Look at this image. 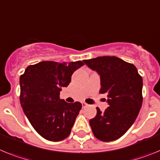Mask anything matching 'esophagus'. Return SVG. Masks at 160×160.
<instances>
[{"mask_svg": "<svg viewBox=\"0 0 160 160\" xmlns=\"http://www.w3.org/2000/svg\"><path fill=\"white\" fill-rule=\"evenodd\" d=\"M88 103H86L85 102H82V106H83V108H85V107H87L88 106Z\"/></svg>", "mask_w": 160, "mask_h": 160, "instance_id": "34e87169", "label": "esophagus"}]
</instances>
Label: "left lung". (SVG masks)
Instances as JSON below:
<instances>
[{
	"mask_svg": "<svg viewBox=\"0 0 160 160\" xmlns=\"http://www.w3.org/2000/svg\"><path fill=\"white\" fill-rule=\"evenodd\" d=\"M89 68L100 77V93H107L108 107L89 120L94 136L110 142L121 137L139 115L143 103V79L136 66L116 57L84 60Z\"/></svg>",
	"mask_w": 160,
	"mask_h": 160,
	"instance_id": "left-lung-1",
	"label": "left lung"
}]
</instances>
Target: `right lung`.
<instances>
[{
	"label": "right lung",
	"mask_w": 160,
	"mask_h": 160,
	"mask_svg": "<svg viewBox=\"0 0 160 160\" xmlns=\"http://www.w3.org/2000/svg\"><path fill=\"white\" fill-rule=\"evenodd\" d=\"M83 64L80 60L68 64L42 61L28 66L20 77L21 107L36 132L44 139L57 142L69 136L82 104L61 100L60 92Z\"/></svg>",
	"instance_id": "obj_1"
}]
</instances>
